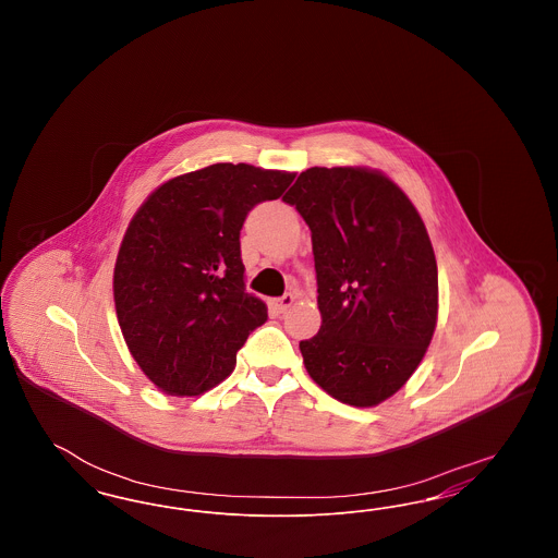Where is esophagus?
Returning <instances> with one entry per match:
<instances>
[{
  "label": "esophagus",
  "instance_id": "1",
  "mask_svg": "<svg viewBox=\"0 0 558 558\" xmlns=\"http://www.w3.org/2000/svg\"><path fill=\"white\" fill-rule=\"evenodd\" d=\"M292 303H294V294H284V296H280V299L274 301V307H276L280 314H284L287 310H291Z\"/></svg>",
  "mask_w": 558,
  "mask_h": 558
}]
</instances>
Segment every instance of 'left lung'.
Returning <instances> with one entry per match:
<instances>
[{
	"label": "left lung",
	"mask_w": 558,
	"mask_h": 558,
	"mask_svg": "<svg viewBox=\"0 0 558 558\" xmlns=\"http://www.w3.org/2000/svg\"><path fill=\"white\" fill-rule=\"evenodd\" d=\"M312 230L318 335L301 341L305 371L328 396L374 408L396 396L430 345L439 282L425 221L371 167H312L284 196Z\"/></svg>",
	"instance_id": "1"
}]
</instances>
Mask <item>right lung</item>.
I'll return each instance as SVG.
<instances>
[{"label": "right lung", "instance_id": "obj_1", "mask_svg": "<svg viewBox=\"0 0 558 558\" xmlns=\"http://www.w3.org/2000/svg\"><path fill=\"white\" fill-rule=\"evenodd\" d=\"M294 173L215 162L155 187L121 240L112 294L133 360L171 398H194L236 366V351L267 319L246 292L240 230Z\"/></svg>", "mask_w": 558, "mask_h": 558}]
</instances>
